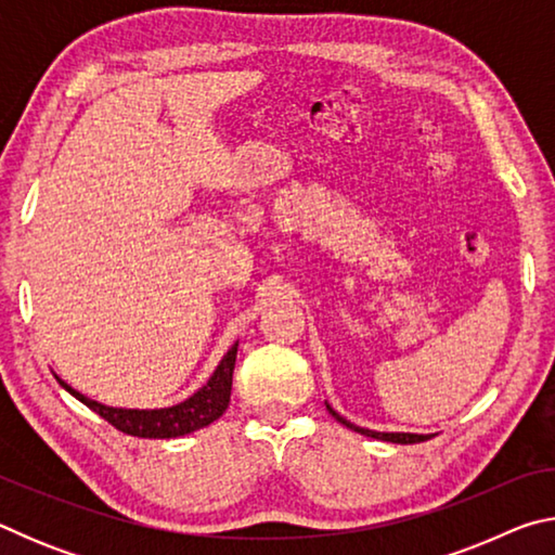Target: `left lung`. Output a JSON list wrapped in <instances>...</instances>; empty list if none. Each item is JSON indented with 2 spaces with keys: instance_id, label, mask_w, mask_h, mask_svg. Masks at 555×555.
<instances>
[{
  "instance_id": "1",
  "label": "left lung",
  "mask_w": 555,
  "mask_h": 555,
  "mask_svg": "<svg viewBox=\"0 0 555 555\" xmlns=\"http://www.w3.org/2000/svg\"><path fill=\"white\" fill-rule=\"evenodd\" d=\"M327 406V411H331V416L335 418V421H340L343 426H347L350 430H354V434H362V436H367V438H377V440H387V443H401V446H409V443H424V440H428L430 436H421V434H379V430H370V428H360V426H354V424H350V421L347 418H343L340 413H337L331 403H325Z\"/></svg>"
}]
</instances>
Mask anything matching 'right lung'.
<instances>
[{
  "instance_id": "right-lung-1",
  "label": "right lung",
  "mask_w": 555,
  "mask_h": 555,
  "mask_svg": "<svg viewBox=\"0 0 555 555\" xmlns=\"http://www.w3.org/2000/svg\"><path fill=\"white\" fill-rule=\"evenodd\" d=\"M234 360H237V343H234L228 354L222 357L218 370L212 372L208 384L188 397L185 401L176 403V406L168 409H115L105 406V403H98L88 399L86 393L75 391L70 384H65L61 377V387L73 393L75 399L86 403L88 409L100 413L107 424L115 426L117 430L127 436L137 438H178L185 434H193V430L210 426L212 421H218L224 409L230 406V393H232V372H234Z\"/></svg>"
}]
</instances>
